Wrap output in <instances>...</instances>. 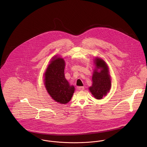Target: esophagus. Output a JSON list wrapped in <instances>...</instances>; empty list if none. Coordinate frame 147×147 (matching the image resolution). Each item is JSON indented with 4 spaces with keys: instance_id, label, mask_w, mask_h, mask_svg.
Here are the masks:
<instances>
[{
    "instance_id": "obj_1",
    "label": "esophagus",
    "mask_w": 147,
    "mask_h": 147,
    "mask_svg": "<svg viewBox=\"0 0 147 147\" xmlns=\"http://www.w3.org/2000/svg\"><path fill=\"white\" fill-rule=\"evenodd\" d=\"M78 89L79 90H84V87H78Z\"/></svg>"
}]
</instances>
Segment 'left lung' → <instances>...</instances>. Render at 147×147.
Listing matches in <instances>:
<instances>
[{
  "mask_svg": "<svg viewBox=\"0 0 147 147\" xmlns=\"http://www.w3.org/2000/svg\"><path fill=\"white\" fill-rule=\"evenodd\" d=\"M95 68L92 76V85L89 90L97 100H101L111 87V78L109 68L106 63L101 58L96 57L94 59Z\"/></svg>",
  "mask_w": 147,
  "mask_h": 147,
  "instance_id": "left-lung-1",
  "label": "left lung"
}]
</instances>
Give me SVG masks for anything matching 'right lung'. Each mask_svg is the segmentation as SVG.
I'll use <instances>...</instances> for the list:
<instances>
[{"label": "right lung", "instance_id": "right-lung-1", "mask_svg": "<svg viewBox=\"0 0 147 147\" xmlns=\"http://www.w3.org/2000/svg\"><path fill=\"white\" fill-rule=\"evenodd\" d=\"M65 61L57 55L52 57L44 74L46 90L51 98L61 104L70 101L75 88L65 78Z\"/></svg>", "mask_w": 147, "mask_h": 147}]
</instances>
